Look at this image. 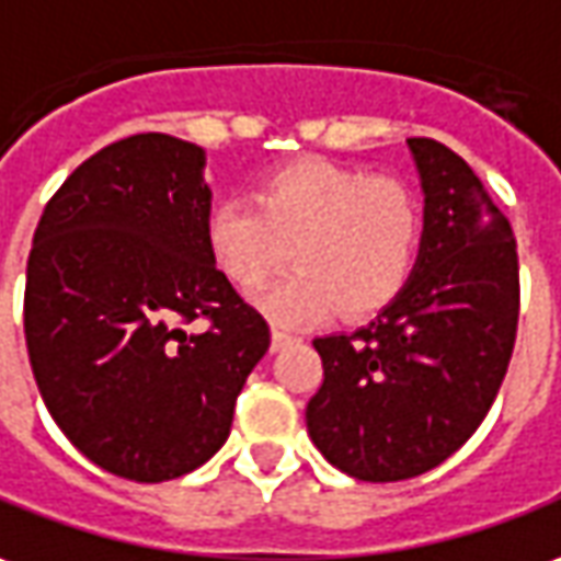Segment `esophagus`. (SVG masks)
<instances>
[{"instance_id": "1", "label": "esophagus", "mask_w": 561, "mask_h": 561, "mask_svg": "<svg viewBox=\"0 0 561 561\" xmlns=\"http://www.w3.org/2000/svg\"><path fill=\"white\" fill-rule=\"evenodd\" d=\"M293 345V335L284 330H272V351H284V347Z\"/></svg>"}]
</instances>
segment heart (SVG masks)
<instances>
[{"label": "heart", "instance_id": "heart-1", "mask_svg": "<svg viewBox=\"0 0 561 561\" xmlns=\"http://www.w3.org/2000/svg\"><path fill=\"white\" fill-rule=\"evenodd\" d=\"M424 214L415 188L327 158H299L265 173L253 201L226 198L204 219V243L222 277L243 293L287 265L296 272L259 296L277 323L339 311L376 318L415 272Z\"/></svg>", "mask_w": 561, "mask_h": 561}]
</instances>
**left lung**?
Here are the masks:
<instances>
[{"label": "left lung", "instance_id": "obj_1", "mask_svg": "<svg viewBox=\"0 0 561 561\" xmlns=\"http://www.w3.org/2000/svg\"><path fill=\"white\" fill-rule=\"evenodd\" d=\"M409 149L424 188L415 272L369 327L314 339L323 385L305 409L320 455L363 482L412 480L465 446L519 323L510 219L449 146L412 137Z\"/></svg>", "mask_w": 561, "mask_h": 561}]
</instances>
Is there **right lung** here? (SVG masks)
Masks as SVG:
<instances>
[{
  "instance_id": "add662e5",
  "label": "right lung",
  "mask_w": 561,
  "mask_h": 561,
  "mask_svg": "<svg viewBox=\"0 0 561 561\" xmlns=\"http://www.w3.org/2000/svg\"><path fill=\"white\" fill-rule=\"evenodd\" d=\"M204 149L134 134L81 161L33 234L23 332L38 393L76 449L122 480L210 461L272 345L204 243Z\"/></svg>"
}]
</instances>
